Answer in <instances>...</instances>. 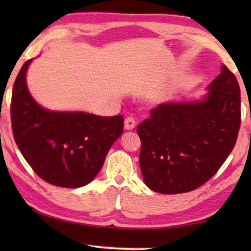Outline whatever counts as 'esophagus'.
Returning <instances> with one entry per match:
<instances>
[{
	"label": "esophagus",
	"instance_id": "1",
	"mask_svg": "<svg viewBox=\"0 0 251 251\" xmlns=\"http://www.w3.org/2000/svg\"><path fill=\"white\" fill-rule=\"evenodd\" d=\"M136 126V119L133 116H128L125 120V129L126 130H132Z\"/></svg>",
	"mask_w": 251,
	"mask_h": 251
}]
</instances>
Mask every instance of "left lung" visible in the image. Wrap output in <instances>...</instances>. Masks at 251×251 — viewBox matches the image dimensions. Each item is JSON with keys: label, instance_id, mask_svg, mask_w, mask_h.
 <instances>
[{"label": "left lung", "instance_id": "1", "mask_svg": "<svg viewBox=\"0 0 251 251\" xmlns=\"http://www.w3.org/2000/svg\"><path fill=\"white\" fill-rule=\"evenodd\" d=\"M202 100L166 102L137 126L144 181L162 194L186 193L217 173L234 149L241 123L235 75L225 65Z\"/></svg>", "mask_w": 251, "mask_h": 251}]
</instances>
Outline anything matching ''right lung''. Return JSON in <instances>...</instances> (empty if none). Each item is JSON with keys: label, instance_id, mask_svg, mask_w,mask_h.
I'll use <instances>...</instances> for the list:
<instances>
[{"label": "right lung", "instance_id": "right-lung-1", "mask_svg": "<svg viewBox=\"0 0 251 251\" xmlns=\"http://www.w3.org/2000/svg\"><path fill=\"white\" fill-rule=\"evenodd\" d=\"M23 65L13 84V138L39 177L54 186L76 188L97 176L113 143L122 135V115L98 116L83 112L42 108L30 96Z\"/></svg>", "mask_w": 251, "mask_h": 251}]
</instances>
